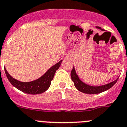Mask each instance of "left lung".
I'll list each match as a JSON object with an SVG mask.
<instances>
[{
	"instance_id": "8db88e82",
	"label": "left lung",
	"mask_w": 127,
	"mask_h": 127,
	"mask_svg": "<svg viewBox=\"0 0 127 127\" xmlns=\"http://www.w3.org/2000/svg\"><path fill=\"white\" fill-rule=\"evenodd\" d=\"M97 28L102 30L100 27H97ZM71 78L73 82H74V85H75V87L78 91L83 92V93L88 94H99L102 92H104V91H107L113 86L118 79V78H117L116 80L108 83L106 85H101V86H91V85H89L86 83H83L82 81L80 80L78 76L76 75L74 67L72 69L71 72Z\"/></svg>"
}]
</instances>
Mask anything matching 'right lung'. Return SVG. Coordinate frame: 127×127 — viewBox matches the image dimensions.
Returning <instances> with one entry per match:
<instances>
[{
    "instance_id": "add662e5",
    "label": "right lung",
    "mask_w": 127,
    "mask_h": 127,
    "mask_svg": "<svg viewBox=\"0 0 127 127\" xmlns=\"http://www.w3.org/2000/svg\"><path fill=\"white\" fill-rule=\"evenodd\" d=\"M61 62L62 60L52 66L40 78L30 82H22L17 80L8 73L7 71L5 68H4V70L10 83L18 90L28 94H38L45 92L49 88L51 81L53 79L56 70L61 66Z\"/></svg>"
}]
</instances>
